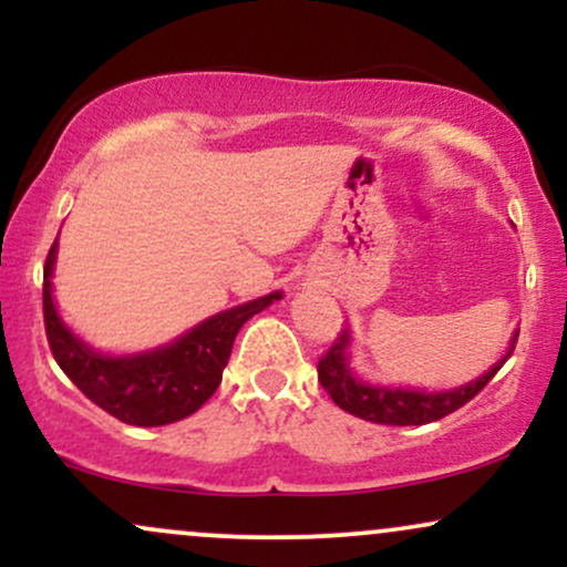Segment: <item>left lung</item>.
<instances>
[{
    "mask_svg": "<svg viewBox=\"0 0 567 567\" xmlns=\"http://www.w3.org/2000/svg\"><path fill=\"white\" fill-rule=\"evenodd\" d=\"M517 336L519 330L512 338L509 351H506L485 375L466 383V386L451 389V392H419V389L373 386V383L360 381L349 368V330H343V333L333 341V347L320 357V362H317V375H320L322 389L330 394V400H333L341 410H347V413L357 415V419L389 426H421L445 419L453 410L464 408L466 402L483 392L487 381H491L501 370V365L512 357Z\"/></svg>",
    "mask_w": 567,
    "mask_h": 567,
    "instance_id": "8db88e82",
    "label": "left lung"
}]
</instances>
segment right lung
Returning a JSON list of instances; mask_svg holds the SVG:
<instances>
[{
  "instance_id": "1",
  "label": "right lung",
  "mask_w": 567,
  "mask_h": 567,
  "mask_svg": "<svg viewBox=\"0 0 567 567\" xmlns=\"http://www.w3.org/2000/svg\"><path fill=\"white\" fill-rule=\"evenodd\" d=\"M55 252L58 239L44 261L42 285L44 330H48L50 351L63 373L74 381V386L122 424L165 426L197 413L216 394L239 328L252 315L282 298V292H269V296L234 306L199 322L197 328L175 338L167 347L143 351V354L109 357L80 341L58 317L53 282H50Z\"/></svg>"
}]
</instances>
